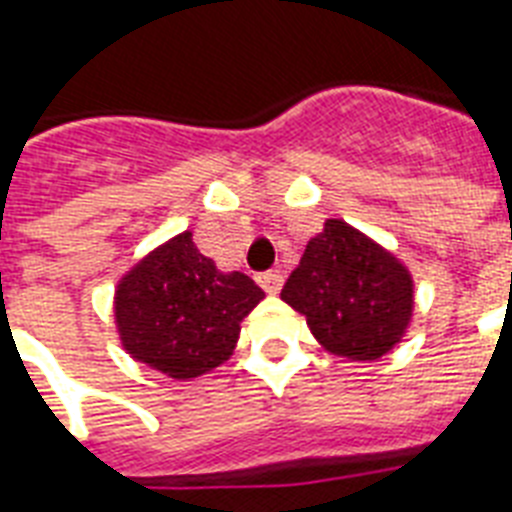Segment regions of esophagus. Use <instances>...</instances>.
<instances>
[{
    "mask_svg": "<svg viewBox=\"0 0 512 512\" xmlns=\"http://www.w3.org/2000/svg\"><path fill=\"white\" fill-rule=\"evenodd\" d=\"M257 284L263 287L265 295H279L284 279H281V273L268 271V273H260V276H257Z\"/></svg>",
    "mask_w": 512,
    "mask_h": 512,
    "instance_id": "obj_1",
    "label": "esophagus"
}]
</instances>
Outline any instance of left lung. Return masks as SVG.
<instances>
[{
    "mask_svg": "<svg viewBox=\"0 0 512 512\" xmlns=\"http://www.w3.org/2000/svg\"><path fill=\"white\" fill-rule=\"evenodd\" d=\"M313 337L348 361H377L404 340L414 316L412 271L340 217L305 247L281 289Z\"/></svg>",
    "mask_w": 512,
    "mask_h": 512,
    "instance_id": "obj_1",
    "label": "left lung"
}]
</instances>
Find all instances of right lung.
<instances>
[{"instance_id": "1", "label": "right lung", "mask_w": 512, "mask_h": 512, "mask_svg": "<svg viewBox=\"0 0 512 512\" xmlns=\"http://www.w3.org/2000/svg\"><path fill=\"white\" fill-rule=\"evenodd\" d=\"M263 297L247 273L220 271L183 231L119 279L116 332L135 361L172 380H191L233 356L241 321Z\"/></svg>"}]
</instances>
